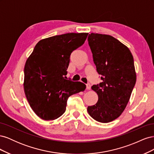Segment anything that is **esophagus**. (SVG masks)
<instances>
[{"label": "esophagus", "mask_w": 154, "mask_h": 154, "mask_svg": "<svg viewBox=\"0 0 154 154\" xmlns=\"http://www.w3.org/2000/svg\"><path fill=\"white\" fill-rule=\"evenodd\" d=\"M86 87H87V90H90L91 88V85L89 83H87L86 84Z\"/></svg>", "instance_id": "1"}]
</instances>
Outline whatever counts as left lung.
Here are the masks:
<instances>
[{"label": "left lung", "instance_id": "left-lung-1", "mask_svg": "<svg viewBox=\"0 0 154 154\" xmlns=\"http://www.w3.org/2000/svg\"><path fill=\"white\" fill-rule=\"evenodd\" d=\"M88 45L102 82L92 86L98 101L87 107L97 122L109 123L122 114L136 82L133 56L129 49L108 35L91 33Z\"/></svg>", "mask_w": 154, "mask_h": 154}]
</instances>
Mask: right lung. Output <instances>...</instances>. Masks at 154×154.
<instances>
[{
  "mask_svg": "<svg viewBox=\"0 0 154 154\" xmlns=\"http://www.w3.org/2000/svg\"><path fill=\"white\" fill-rule=\"evenodd\" d=\"M88 34L70 32L41 40L27 59L24 92L31 109L41 119L58 118L66 110L68 97L85 91L83 83L65 78L71 53L84 44Z\"/></svg>",
  "mask_w": 154,
  "mask_h": 154,
  "instance_id": "1",
  "label": "right lung"
}]
</instances>
